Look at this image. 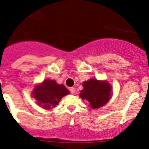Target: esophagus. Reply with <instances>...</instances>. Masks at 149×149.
<instances>
[{
    "label": "esophagus",
    "instance_id": "1",
    "mask_svg": "<svg viewBox=\"0 0 149 149\" xmlns=\"http://www.w3.org/2000/svg\"><path fill=\"white\" fill-rule=\"evenodd\" d=\"M70 91L72 94H75V88L73 87H70Z\"/></svg>",
    "mask_w": 149,
    "mask_h": 149
}]
</instances>
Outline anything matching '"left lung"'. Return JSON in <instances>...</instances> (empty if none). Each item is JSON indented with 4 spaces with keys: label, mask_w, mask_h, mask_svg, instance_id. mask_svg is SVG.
Masks as SVG:
<instances>
[{
    "label": "left lung",
    "mask_w": 149,
    "mask_h": 149,
    "mask_svg": "<svg viewBox=\"0 0 149 149\" xmlns=\"http://www.w3.org/2000/svg\"><path fill=\"white\" fill-rule=\"evenodd\" d=\"M80 97L89 103L90 107L98 109L106 104L112 97V86L107 81L91 79L83 83Z\"/></svg>",
    "instance_id": "1"
}]
</instances>
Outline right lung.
<instances>
[{
	"mask_svg": "<svg viewBox=\"0 0 149 149\" xmlns=\"http://www.w3.org/2000/svg\"><path fill=\"white\" fill-rule=\"evenodd\" d=\"M70 91L63 84H58L55 80L45 79L42 83L36 85L32 91V97L37 104L46 109L55 107L60 100Z\"/></svg>",
	"mask_w": 149,
	"mask_h": 149,
	"instance_id": "1",
	"label": "right lung"
}]
</instances>
